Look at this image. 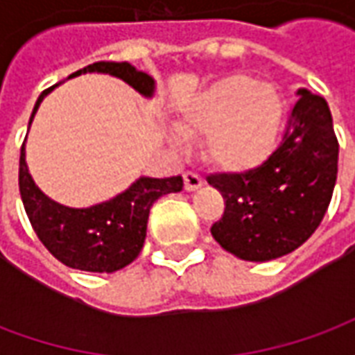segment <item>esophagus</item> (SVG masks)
I'll return each instance as SVG.
<instances>
[{
    "label": "esophagus",
    "instance_id": "34e87169",
    "mask_svg": "<svg viewBox=\"0 0 355 355\" xmlns=\"http://www.w3.org/2000/svg\"><path fill=\"white\" fill-rule=\"evenodd\" d=\"M203 184V180L198 173H193V171H186L184 173V188L188 192H193V190H198L200 186Z\"/></svg>",
    "mask_w": 355,
    "mask_h": 355
}]
</instances>
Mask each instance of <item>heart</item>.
<instances>
[{
    "label": "heart",
    "instance_id": "1",
    "mask_svg": "<svg viewBox=\"0 0 355 355\" xmlns=\"http://www.w3.org/2000/svg\"><path fill=\"white\" fill-rule=\"evenodd\" d=\"M282 116V98L274 87L228 76L186 104L178 129L186 137H205V157L216 169L249 173L274 154Z\"/></svg>",
    "mask_w": 355,
    "mask_h": 355
}]
</instances>
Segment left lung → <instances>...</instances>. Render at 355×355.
<instances>
[{
  "label": "left lung",
  "instance_id": "obj_1",
  "mask_svg": "<svg viewBox=\"0 0 355 355\" xmlns=\"http://www.w3.org/2000/svg\"><path fill=\"white\" fill-rule=\"evenodd\" d=\"M336 171L338 140L331 110L325 98L300 89L282 142L264 165L207 177L224 198L223 218L211 226L213 238L243 261L289 254L323 220Z\"/></svg>",
  "mask_w": 355,
  "mask_h": 355
}]
</instances>
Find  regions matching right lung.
Returning <instances> with one entry per match:
<instances>
[{
  "instance_id": "1",
  "label": "right lung",
  "mask_w": 355,
  "mask_h": 355,
  "mask_svg": "<svg viewBox=\"0 0 355 355\" xmlns=\"http://www.w3.org/2000/svg\"><path fill=\"white\" fill-rule=\"evenodd\" d=\"M85 72L116 76L144 96L154 93V80L148 73L135 70L129 62H94L85 66L83 70L73 72L70 78ZM55 87L57 85L45 89L40 94L30 116V123L43 96ZM19 190L32 228L55 259L76 270L110 274L131 264L139 257L146 238L150 207L165 193L180 192L182 177H142L129 190L106 203L89 209H70L49 200L35 186L28 173L22 144L19 162Z\"/></svg>"
}]
</instances>
